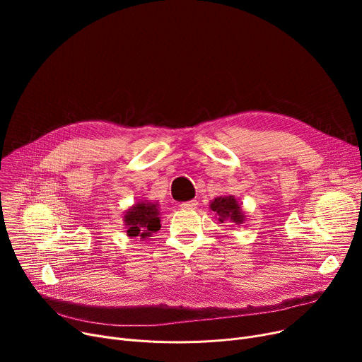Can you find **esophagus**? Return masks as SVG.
Instances as JSON below:
<instances>
[{"label": "esophagus", "instance_id": "34e87169", "mask_svg": "<svg viewBox=\"0 0 362 362\" xmlns=\"http://www.w3.org/2000/svg\"><path fill=\"white\" fill-rule=\"evenodd\" d=\"M197 205H198V202L195 199L187 201V202H182L180 210H194V208H197Z\"/></svg>", "mask_w": 362, "mask_h": 362}]
</instances>
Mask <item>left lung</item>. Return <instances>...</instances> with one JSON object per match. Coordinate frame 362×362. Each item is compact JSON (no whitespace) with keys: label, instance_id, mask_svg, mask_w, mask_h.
<instances>
[{"label":"left lung","instance_id":"left-lung-1","mask_svg":"<svg viewBox=\"0 0 362 362\" xmlns=\"http://www.w3.org/2000/svg\"><path fill=\"white\" fill-rule=\"evenodd\" d=\"M210 208L218 216V221H230L235 224H242L245 221V214L238 202V199L233 195L227 197H217L214 201H211Z\"/></svg>","mask_w":362,"mask_h":362}]
</instances>
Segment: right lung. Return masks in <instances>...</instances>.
Segmentation results:
<instances>
[{
  "label": "right lung",
  "mask_w": 362,
  "mask_h": 362,
  "mask_svg": "<svg viewBox=\"0 0 362 362\" xmlns=\"http://www.w3.org/2000/svg\"><path fill=\"white\" fill-rule=\"evenodd\" d=\"M124 224L127 227V236L145 239L154 232L160 230V211L158 204L139 201L130 206L124 214Z\"/></svg>",
  "instance_id": "right-lung-1"
}]
</instances>
